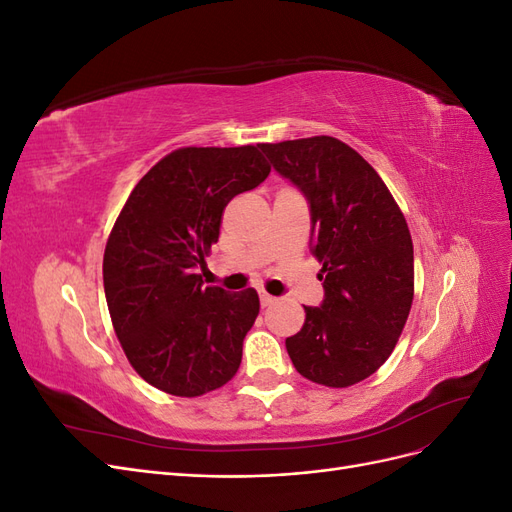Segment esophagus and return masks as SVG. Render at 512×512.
<instances>
[{
  "label": "esophagus",
  "instance_id": "1",
  "mask_svg": "<svg viewBox=\"0 0 512 512\" xmlns=\"http://www.w3.org/2000/svg\"><path fill=\"white\" fill-rule=\"evenodd\" d=\"M275 303V297H271L269 292H260V305L262 307H269V305H273Z\"/></svg>",
  "mask_w": 512,
  "mask_h": 512
}]
</instances>
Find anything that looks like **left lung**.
<instances>
[{"mask_svg":"<svg viewBox=\"0 0 512 512\" xmlns=\"http://www.w3.org/2000/svg\"><path fill=\"white\" fill-rule=\"evenodd\" d=\"M312 209L324 301L286 339L299 374L331 389L369 378L395 350L414 299V247L404 213L363 156L333 136L262 143Z\"/></svg>","mask_w":512,"mask_h":512,"instance_id":"1","label":"left lung"}]
</instances>
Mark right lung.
<instances>
[{
  "label": "right lung",
  "instance_id": "right-lung-1",
  "mask_svg": "<svg viewBox=\"0 0 512 512\" xmlns=\"http://www.w3.org/2000/svg\"><path fill=\"white\" fill-rule=\"evenodd\" d=\"M269 173L260 145L175 149L136 183L108 235L113 329L136 374L168 395L200 397L237 374L258 292L205 286L196 269L218 243L226 205Z\"/></svg>",
  "mask_w": 512,
  "mask_h": 512
}]
</instances>
